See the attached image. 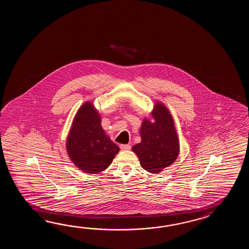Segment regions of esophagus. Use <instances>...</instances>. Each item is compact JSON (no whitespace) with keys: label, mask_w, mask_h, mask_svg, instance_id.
Masks as SVG:
<instances>
[{"label":"esophagus","mask_w":249,"mask_h":249,"mask_svg":"<svg viewBox=\"0 0 249 249\" xmlns=\"http://www.w3.org/2000/svg\"><path fill=\"white\" fill-rule=\"evenodd\" d=\"M120 148H121L122 150H130L131 146H130L129 144H122V145H120Z\"/></svg>","instance_id":"esophagus-1"}]
</instances>
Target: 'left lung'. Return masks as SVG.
I'll list each match as a JSON object with an SVG mask.
<instances>
[{
	"label": "left lung",
	"instance_id": "1",
	"mask_svg": "<svg viewBox=\"0 0 249 249\" xmlns=\"http://www.w3.org/2000/svg\"><path fill=\"white\" fill-rule=\"evenodd\" d=\"M153 121L144 118L140 128L142 142L132 150L137 155L143 169L159 174L170 166L180 153V142L175 121L168 108L157 101L150 112Z\"/></svg>",
	"mask_w": 249,
	"mask_h": 249
}]
</instances>
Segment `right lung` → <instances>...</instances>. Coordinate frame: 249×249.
Wrapping results in <instances>:
<instances>
[{
	"label": "right lung",
	"instance_id": "right-lung-1",
	"mask_svg": "<svg viewBox=\"0 0 249 249\" xmlns=\"http://www.w3.org/2000/svg\"><path fill=\"white\" fill-rule=\"evenodd\" d=\"M74 165L87 174H98L111 164L119 148L101 127V117L92 102L86 101L74 116L66 141Z\"/></svg>",
	"mask_w": 249,
	"mask_h": 249
}]
</instances>
